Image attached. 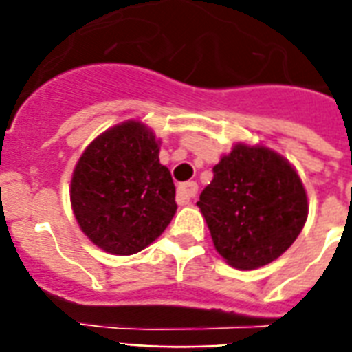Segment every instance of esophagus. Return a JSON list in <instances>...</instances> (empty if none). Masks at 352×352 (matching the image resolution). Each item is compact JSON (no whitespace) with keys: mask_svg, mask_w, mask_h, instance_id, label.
I'll return each instance as SVG.
<instances>
[{"mask_svg":"<svg viewBox=\"0 0 352 352\" xmlns=\"http://www.w3.org/2000/svg\"><path fill=\"white\" fill-rule=\"evenodd\" d=\"M197 195V184L195 182H186L177 188V201L179 204H190L192 199Z\"/></svg>","mask_w":352,"mask_h":352,"instance_id":"34e87169","label":"esophagus"}]
</instances>
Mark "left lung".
Listing matches in <instances>:
<instances>
[{
	"instance_id": "1",
	"label": "left lung",
	"mask_w": 352,
	"mask_h": 352,
	"mask_svg": "<svg viewBox=\"0 0 352 352\" xmlns=\"http://www.w3.org/2000/svg\"><path fill=\"white\" fill-rule=\"evenodd\" d=\"M197 206L215 250L241 270L278 259L305 226L309 201L298 171L263 144L235 142L214 166Z\"/></svg>"
}]
</instances>
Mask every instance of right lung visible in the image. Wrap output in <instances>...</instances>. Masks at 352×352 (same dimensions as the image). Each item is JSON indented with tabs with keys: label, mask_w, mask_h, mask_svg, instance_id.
Masks as SVG:
<instances>
[{
	"label": "right lung",
	"mask_w": 352,
	"mask_h": 352,
	"mask_svg": "<svg viewBox=\"0 0 352 352\" xmlns=\"http://www.w3.org/2000/svg\"><path fill=\"white\" fill-rule=\"evenodd\" d=\"M160 140L140 120L100 133L71 177V208L87 239L113 256L151 245L177 212L175 184L159 160Z\"/></svg>",
	"instance_id": "right-lung-1"
}]
</instances>
